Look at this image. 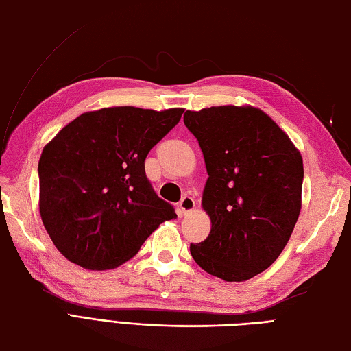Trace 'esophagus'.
Segmentation results:
<instances>
[{
  "label": "esophagus",
  "mask_w": 351,
  "mask_h": 351,
  "mask_svg": "<svg viewBox=\"0 0 351 351\" xmlns=\"http://www.w3.org/2000/svg\"><path fill=\"white\" fill-rule=\"evenodd\" d=\"M195 208H196V202H195V199H193V197L185 196V197L181 199L180 210H181L182 214H189V213H191L193 210H195Z\"/></svg>",
  "instance_id": "obj_1"
}]
</instances>
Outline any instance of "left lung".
Wrapping results in <instances>:
<instances>
[{"label": "left lung", "mask_w": 351, "mask_h": 351, "mask_svg": "<svg viewBox=\"0 0 351 351\" xmlns=\"http://www.w3.org/2000/svg\"><path fill=\"white\" fill-rule=\"evenodd\" d=\"M184 123L204 154L202 208L211 220L206 240L190 244L191 256L223 280H249L279 258L299 219L300 151L252 106L187 110Z\"/></svg>", "instance_id": "8db88e82"}]
</instances>
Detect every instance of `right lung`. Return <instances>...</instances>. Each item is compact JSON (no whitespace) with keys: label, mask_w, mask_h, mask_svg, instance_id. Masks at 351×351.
<instances>
[{"label":"right lung","mask_w":351,"mask_h":351,"mask_svg":"<svg viewBox=\"0 0 351 351\" xmlns=\"http://www.w3.org/2000/svg\"><path fill=\"white\" fill-rule=\"evenodd\" d=\"M182 113L130 106L86 111L45 145L39 213L66 259L93 271L117 268L161 223L176 219L149 185L145 160Z\"/></svg>","instance_id":"1"}]
</instances>
